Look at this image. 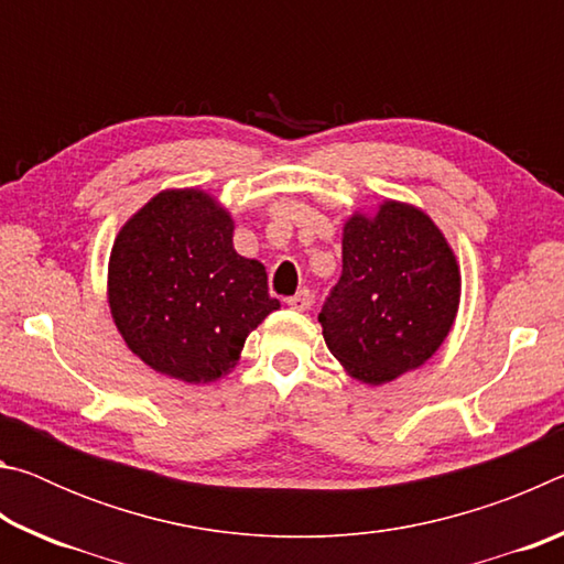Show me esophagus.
Listing matches in <instances>:
<instances>
[{
    "label": "esophagus",
    "instance_id": "34e87169",
    "mask_svg": "<svg viewBox=\"0 0 564 564\" xmlns=\"http://www.w3.org/2000/svg\"><path fill=\"white\" fill-rule=\"evenodd\" d=\"M285 303H289L293 311H308L311 303H313V293L308 289H301L299 293L291 295V299L285 301Z\"/></svg>",
    "mask_w": 564,
    "mask_h": 564
}]
</instances>
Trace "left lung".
Returning a JSON list of instances; mask_svg holds the SVG:
<instances>
[{
	"mask_svg": "<svg viewBox=\"0 0 564 564\" xmlns=\"http://www.w3.org/2000/svg\"><path fill=\"white\" fill-rule=\"evenodd\" d=\"M460 301V271L437 226L386 202L343 228V271L318 313L328 350L362 383H388L433 356Z\"/></svg>",
	"mask_w": 564,
	"mask_h": 564,
	"instance_id": "obj_1",
	"label": "left lung"
}]
</instances>
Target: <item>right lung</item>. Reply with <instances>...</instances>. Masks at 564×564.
Instances as JSON below:
<instances>
[{
	"label": "right lung",
	"instance_id": "right-lung-1",
	"mask_svg": "<svg viewBox=\"0 0 564 564\" xmlns=\"http://www.w3.org/2000/svg\"><path fill=\"white\" fill-rule=\"evenodd\" d=\"M111 316L159 373L208 383L236 366L279 308L259 261L234 251V221L204 191H164L129 218L109 259Z\"/></svg>",
	"mask_w": 564,
	"mask_h": 564
}]
</instances>
